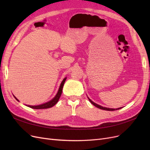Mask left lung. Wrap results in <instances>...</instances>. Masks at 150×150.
Segmentation results:
<instances>
[{"label":"left lung","instance_id":"obj_1","mask_svg":"<svg viewBox=\"0 0 150 150\" xmlns=\"http://www.w3.org/2000/svg\"><path fill=\"white\" fill-rule=\"evenodd\" d=\"M89 101L91 103V104H93L94 106H95L96 107L98 108L99 109H101V110H106V111H115V110H120V109H121V108H117V109H112V108H104V107H103L100 105H98V104L94 103L93 101H92L91 99L88 98Z\"/></svg>","mask_w":150,"mask_h":150}]
</instances>
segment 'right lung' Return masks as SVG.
Returning <instances> with one entry per match:
<instances>
[{"label":"right lung","instance_id":"right-lung-1","mask_svg":"<svg viewBox=\"0 0 150 150\" xmlns=\"http://www.w3.org/2000/svg\"><path fill=\"white\" fill-rule=\"evenodd\" d=\"M66 79V78H64V79H63V81H62V83L61 84L59 89V91H58V92L56 94V96L54 97L52 99V100H51V101L46 103L40 104V105H38V106H30V105H28V106L26 105V106H28V107H29L30 108L35 109V110H39V109H47V108H51V107L54 106L58 102L59 99V98L61 97V95L62 91L63 86H64V84L65 83ZM14 98L16 99V100H17L18 101H19L15 96H14Z\"/></svg>","mask_w":150,"mask_h":150}]
</instances>
